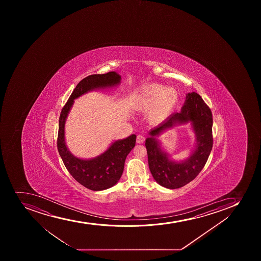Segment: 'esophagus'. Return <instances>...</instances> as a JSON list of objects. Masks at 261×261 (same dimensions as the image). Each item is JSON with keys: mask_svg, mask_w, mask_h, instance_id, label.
Listing matches in <instances>:
<instances>
[{"mask_svg": "<svg viewBox=\"0 0 261 261\" xmlns=\"http://www.w3.org/2000/svg\"><path fill=\"white\" fill-rule=\"evenodd\" d=\"M145 137L144 135H139L137 136V143L139 144H143V143L145 142Z\"/></svg>", "mask_w": 261, "mask_h": 261, "instance_id": "obj_1", "label": "esophagus"}]
</instances>
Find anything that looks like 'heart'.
I'll use <instances>...</instances> for the list:
<instances>
[{
	"mask_svg": "<svg viewBox=\"0 0 261 261\" xmlns=\"http://www.w3.org/2000/svg\"><path fill=\"white\" fill-rule=\"evenodd\" d=\"M178 94L175 88L152 83L140 89L135 98L134 106L138 111H148V118L158 123L168 117L178 102Z\"/></svg>",
	"mask_w": 261,
	"mask_h": 261,
	"instance_id": "heart-1",
	"label": "heart"
}]
</instances>
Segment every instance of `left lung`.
<instances>
[{"label":"left lung","instance_id":"1","mask_svg":"<svg viewBox=\"0 0 261 261\" xmlns=\"http://www.w3.org/2000/svg\"><path fill=\"white\" fill-rule=\"evenodd\" d=\"M191 122L196 134V149L190 158L180 163L169 160L154 138L166 128L177 123ZM213 115L198 93H189L180 112L171 115L166 121L150 131L145 140L148 163L153 178L168 189L183 187L198 175L206 164L213 148Z\"/></svg>","mask_w":261,"mask_h":261}]
</instances>
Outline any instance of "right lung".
Masks as SVG:
<instances>
[{
  "instance_id": "add662e5",
  "label": "right lung",
  "mask_w": 261,
  "mask_h": 261,
  "mask_svg": "<svg viewBox=\"0 0 261 261\" xmlns=\"http://www.w3.org/2000/svg\"><path fill=\"white\" fill-rule=\"evenodd\" d=\"M121 75L115 71L106 74L88 75L78 83L71 95L63 107L59 121L57 147L65 168L78 183L92 191H103L115 186L121 178L126 155L136 143V135H130L124 140L112 143L108 150L97 158L83 160L69 151L65 141V123L74 99L96 88L117 85Z\"/></svg>"
}]
</instances>
